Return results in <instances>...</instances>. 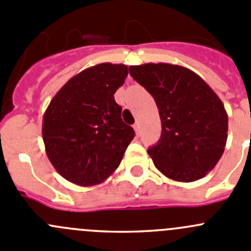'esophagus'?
I'll return each mask as SVG.
<instances>
[{
  "instance_id": "esophagus-1",
  "label": "esophagus",
  "mask_w": 251,
  "mask_h": 251,
  "mask_svg": "<svg viewBox=\"0 0 251 251\" xmlns=\"http://www.w3.org/2000/svg\"><path fill=\"white\" fill-rule=\"evenodd\" d=\"M133 128H135L136 133H137V135H138V133H140V124H138V123H136L135 125H133Z\"/></svg>"
}]
</instances>
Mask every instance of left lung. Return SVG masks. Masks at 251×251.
Wrapping results in <instances>:
<instances>
[{
    "label": "left lung",
    "instance_id": "8db88e82",
    "mask_svg": "<svg viewBox=\"0 0 251 251\" xmlns=\"http://www.w3.org/2000/svg\"><path fill=\"white\" fill-rule=\"evenodd\" d=\"M131 77L154 98L162 135L148 154L175 181L201 179L225 152L228 115L217 94L199 75L170 64L130 66Z\"/></svg>",
    "mask_w": 251,
    "mask_h": 251
}]
</instances>
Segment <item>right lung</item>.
Instances as JSON below:
<instances>
[{"label":"right lung","instance_id":"obj_1","mask_svg":"<svg viewBox=\"0 0 251 251\" xmlns=\"http://www.w3.org/2000/svg\"><path fill=\"white\" fill-rule=\"evenodd\" d=\"M127 75L126 65H96L72 77L51 99L43 118L44 145L56 172L69 181L100 184L120 164L135 137L114 99Z\"/></svg>","mask_w":251,"mask_h":251}]
</instances>
